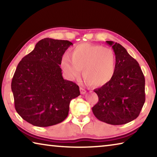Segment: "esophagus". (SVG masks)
Instances as JSON below:
<instances>
[{
  "instance_id": "1",
  "label": "esophagus",
  "mask_w": 157,
  "mask_h": 157,
  "mask_svg": "<svg viewBox=\"0 0 157 157\" xmlns=\"http://www.w3.org/2000/svg\"><path fill=\"white\" fill-rule=\"evenodd\" d=\"M79 90H80V94H86V90H85L84 88H82V87H80L79 88Z\"/></svg>"
}]
</instances>
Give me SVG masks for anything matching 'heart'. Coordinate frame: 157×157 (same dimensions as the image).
<instances>
[{
	"instance_id": "b5f03b06",
	"label": "heart",
	"mask_w": 157,
	"mask_h": 157,
	"mask_svg": "<svg viewBox=\"0 0 157 157\" xmlns=\"http://www.w3.org/2000/svg\"><path fill=\"white\" fill-rule=\"evenodd\" d=\"M61 66L66 75L74 79L82 75L85 82L94 86H104L109 82L115 73L116 57L113 50L101 45L83 43L64 55Z\"/></svg>"
}]
</instances>
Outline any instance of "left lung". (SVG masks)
Instances as JSON below:
<instances>
[{"mask_svg": "<svg viewBox=\"0 0 157 157\" xmlns=\"http://www.w3.org/2000/svg\"><path fill=\"white\" fill-rule=\"evenodd\" d=\"M106 43L115 52L116 71L109 82L94 90L99 100L92 111L98 120L119 125L139 116L145 101V78L139 63L123 46Z\"/></svg>", "mask_w": 157, "mask_h": 157, "instance_id": "8db88e82", "label": "left lung"}]
</instances>
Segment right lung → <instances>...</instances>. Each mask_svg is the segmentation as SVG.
Returning <instances> with one entry per match:
<instances>
[{
	"instance_id": "right-lung-1",
	"label": "right lung",
	"mask_w": 157,
	"mask_h": 157,
	"mask_svg": "<svg viewBox=\"0 0 157 157\" xmlns=\"http://www.w3.org/2000/svg\"><path fill=\"white\" fill-rule=\"evenodd\" d=\"M73 44L45 38L21 59L12 81L15 109L23 120L37 127L61 123L71 100L80 94L75 83L62 77L61 61Z\"/></svg>"
}]
</instances>
